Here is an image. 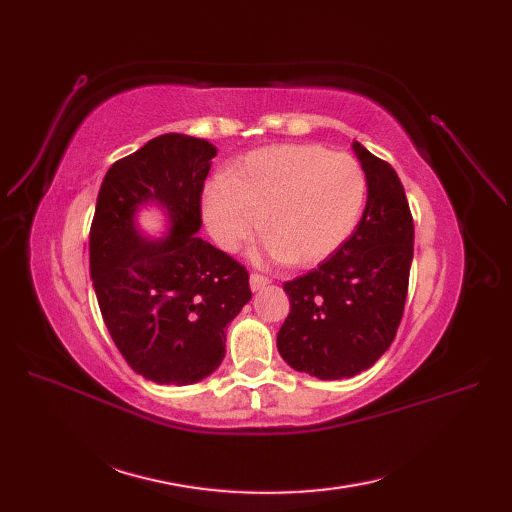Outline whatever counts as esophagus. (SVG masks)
<instances>
[{
	"instance_id": "obj_1",
	"label": "esophagus",
	"mask_w": 512,
	"mask_h": 512,
	"mask_svg": "<svg viewBox=\"0 0 512 512\" xmlns=\"http://www.w3.org/2000/svg\"><path fill=\"white\" fill-rule=\"evenodd\" d=\"M269 277H265V275H260V273H252L250 275V288L256 292V290H262L265 286H269Z\"/></svg>"
}]
</instances>
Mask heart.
I'll use <instances>...</instances> for the list:
<instances>
[{
	"instance_id": "obj_1",
	"label": "heart",
	"mask_w": 512,
	"mask_h": 512,
	"mask_svg": "<svg viewBox=\"0 0 512 512\" xmlns=\"http://www.w3.org/2000/svg\"><path fill=\"white\" fill-rule=\"evenodd\" d=\"M367 181L348 153L322 145H273L247 153L203 194L213 241L235 252L265 228L271 258L309 267L329 258L359 220Z\"/></svg>"
}]
</instances>
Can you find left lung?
<instances>
[{
	"instance_id": "left-lung-1",
	"label": "left lung",
	"mask_w": 512,
	"mask_h": 512,
	"mask_svg": "<svg viewBox=\"0 0 512 512\" xmlns=\"http://www.w3.org/2000/svg\"><path fill=\"white\" fill-rule=\"evenodd\" d=\"M352 149L367 179L363 218L318 269L284 284L290 314L277 333L282 359L320 380L361 374L393 344L414 254L412 213L393 166L361 143Z\"/></svg>"
}]
</instances>
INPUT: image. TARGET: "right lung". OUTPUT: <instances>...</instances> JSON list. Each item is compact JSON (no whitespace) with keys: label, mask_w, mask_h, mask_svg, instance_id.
I'll list each match as a JSON object with an SVG mask.
<instances>
[{"label":"right lung","mask_w":512,"mask_h":512,"mask_svg":"<svg viewBox=\"0 0 512 512\" xmlns=\"http://www.w3.org/2000/svg\"><path fill=\"white\" fill-rule=\"evenodd\" d=\"M215 149L162 134L117 160L100 185L89 271L108 333L128 365L158 384H194L220 367L226 327L252 299L250 273L200 239V194ZM156 202L171 232L145 240L135 211Z\"/></svg>","instance_id":"obj_1"}]
</instances>
